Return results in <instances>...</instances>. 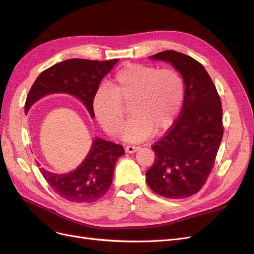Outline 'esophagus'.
Listing matches in <instances>:
<instances>
[{
	"instance_id": "34e87169",
	"label": "esophagus",
	"mask_w": 254,
	"mask_h": 254,
	"mask_svg": "<svg viewBox=\"0 0 254 254\" xmlns=\"http://www.w3.org/2000/svg\"><path fill=\"white\" fill-rule=\"evenodd\" d=\"M139 149H140L139 146H131V145L126 146V148H125L126 152H128V153H133V152L137 151Z\"/></svg>"
}]
</instances>
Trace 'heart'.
<instances>
[{
  "label": "heart",
  "mask_w": 254,
  "mask_h": 254,
  "mask_svg": "<svg viewBox=\"0 0 254 254\" xmlns=\"http://www.w3.org/2000/svg\"><path fill=\"white\" fill-rule=\"evenodd\" d=\"M184 82L173 68L127 64L115 74L112 88L99 87L92 101L99 124L110 134L119 132L124 121V106L130 104L132 118L122 130L127 142H141L170 128L179 113Z\"/></svg>",
  "instance_id": "1"
}]
</instances>
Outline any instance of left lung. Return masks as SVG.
Listing matches in <instances>:
<instances>
[{
    "label": "left lung",
    "mask_w": 254,
    "mask_h": 254,
    "mask_svg": "<svg viewBox=\"0 0 254 254\" xmlns=\"http://www.w3.org/2000/svg\"><path fill=\"white\" fill-rule=\"evenodd\" d=\"M170 63L184 82L178 120L152 145L155 162L146 182L156 194L171 199L198 193L209 177L224 134L220 98L211 77L197 60L176 51L149 57Z\"/></svg>",
    "instance_id": "1"
}]
</instances>
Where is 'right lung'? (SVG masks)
I'll return each mask as SVG.
<instances>
[{"instance_id": "right-lung-1", "label": "right lung", "mask_w": 254, "mask_h": 254, "mask_svg": "<svg viewBox=\"0 0 254 254\" xmlns=\"http://www.w3.org/2000/svg\"><path fill=\"white\" fill-rule=\"evenodd\" d=\"M118 61L119 59L97 61L73 58L54 64L38 76L29 90L25 114L40 98L50 94L65 93L79 99L93 119V96L99 83ZM124 153L122 145L94 137L87 157L73 172L55 174L43 167H40V172L53 190L65 200L91 203L108 191L115 163Z\"/></svg>"}]
</instances>
